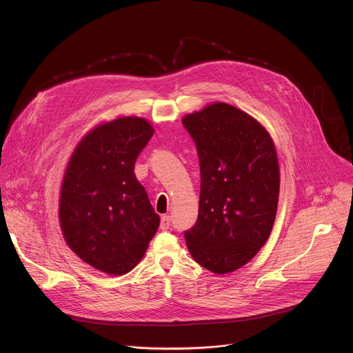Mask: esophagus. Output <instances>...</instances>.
Instances as JSON below:
<instances>
[{
    "instance_id": "1",
    "label": "esophagus",
    "mask_w": 353,
    "mask_h": 353,
    "mask_svg": "<svg viewBox=\"0 0 353 353\" xmlns=\"http://www.w3.org/2000/svg\"><path fill=\"white\" fill-rule=\"evenodd\" d=\"M170 222H172L170 216H168V215H163V216H162V219H161V229H163V230L169 229V226H170Z\"/></svg>"
}]
</instances>
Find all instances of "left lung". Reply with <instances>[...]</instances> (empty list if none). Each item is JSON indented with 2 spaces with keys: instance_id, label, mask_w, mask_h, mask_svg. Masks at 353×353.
I'll return each instance as SVG.
<instances>
[{
  "instance_id": "8db88e82",
  "label": "left lung",
  "mask_w": 353,
  "mask_h": 353,
  "mask_svg": "<svg viewBox=\"0 0 353 353\" xmlns=\"http://www.w3.org/2000/svg\"><path fill=\"white\" fill-rule=\"evenodd\" d=\"M199 159L195 225L184 233L192 259L228 274L245 265L268 240L278 208L279 163L270 132L223 102L183 117Z\"/></svg>"
}]
</instances>
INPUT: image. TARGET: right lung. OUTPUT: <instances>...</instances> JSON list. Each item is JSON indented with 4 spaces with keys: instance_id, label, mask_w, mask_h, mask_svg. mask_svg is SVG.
Here are the masks:
<instances>
[{
    "instance_id": "add662e5",
    "label": "right lung",
    "mask_w": 353,
    "mask_h": 353,
    "mask_svg": "<svg viewBox=\"0 0 353 353\" xmlns=\"http://www.w3.org/2000/svg\"><path fill=\"white\" fill-rule=\"evenodd\" d=\"M154 132L142 117H119L90 130L68 161L60 226L68 247L94 270L130 272L159 228V215L134 173Z\"/></svg>"
}]
</instances>
